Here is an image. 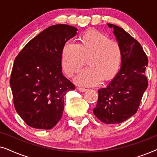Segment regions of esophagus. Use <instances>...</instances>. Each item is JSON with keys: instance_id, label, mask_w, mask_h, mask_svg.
Returning <instances> with one entry per match:
<instances>
[{"instance_id": "34e87169", "label": "esophagus", "mask_w": 157, "mask_h": 157, "mask_svg": "<svg viewBox=\"0 0 157 157\" xmlns=\"http://www.w3.org/2000/svg\"><path fill=\"white\" fill-rule=\"evenodd\" d=\"M78 90L79 91H81V92H85V91H86V90H87V89H83V88H80V87H78Z\"/></svg>"}]
</instances>
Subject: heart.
I'll use <instances>...</instances> for the list:
<instances>
[{"mask_svg":"<svg viewBox=\"0 0 157 157\" xmlns=\"http://www.w3.org/2000/svg\"><path fill=\"white\" fill-rule=\"evenodd\" d=\"M74 78L75 83L83 86H93L102 79L114 78L121 67L122 53L119 45L98 31H89L79 38V44L66 43L62 49L61 66L68 76H72L84 65Z\"/></svg>","mask_w":157,"mask_h":157,"instance_id":"1","label":"heart"}]
</instances>
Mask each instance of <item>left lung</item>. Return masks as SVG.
<instances>
[{"label":"left lung","mask_w":157,"mask_h":157,"mask_svg":"<svg viewBox=\"0 0 157 157\" xmlns=\"http://www.w3.org/2000/svg\"><path fill=\"white\" fill-rule=\"evenodd\" d=\"M113 29L122 53L121 69L106 88L98 90L94 115L107 124L121 123L136 113L148 86L145 76L148 59L141 44L122 28Z\"/></svg>","instance_id":"obj_1"}]
</instances>
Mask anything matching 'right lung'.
I'll return each instance as SVG.
<instances>
[{
	"mask_svg": "<svg viewBox=\"0 0 157 157\" xmlns=\"http://www.w3.org/2000/svg\"><path fill=\"white\" fill-rule=\"evenodd\" d=\"M78 29L49 26L25 45L14 61L10 75L15 109L29 126L51 129L62 117L63 97L75 86L62 73L61 53Z\"/></svg>",
	"mask_w": 157,
	"mask_h": 157,
	"instance_id": "add662e5",
	"label": "right lung"
}]
</instances>
